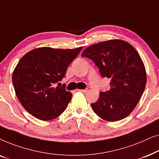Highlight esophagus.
<instances>
[{
	"label": "esophagus",
	"mask_w": 159,
	"mask_h": 159,
	"mask_svg": "<svg viewBox=\"0 0 159 159\" xmlns=\"http://www.w3.org/2000/svg\"><path fill=\"white\" fill-rule=\"evenodd\" d=\"M80 91V92H82V93H87L88 91V89H84V90H78Z\"/></svg>",
	"instance_id": "obj_1"
}]
</instances>
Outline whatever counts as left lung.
I'll use <instances>...</instances> for the list:
<instances>
[{"instance_id":"8db88e82","label":"left lung","mask_w":159,"mask_h":159,"mask_svg":"<svg viewBox=\"0 0 159 159\" xmlns=\"http://www.w3.org/2000/svg\"><path fill=\"white\" fill-rule=\"evenodd\" d=\"M99 69L103 77L111 80V89L100 93L91 104L99 117L116 121L130 114L138 103L146 84L145 68L138 51L121 40L104 41L88 47L82 53Z\"/></svg>"}]
</instances>
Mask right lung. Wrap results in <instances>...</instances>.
<instances>
[{
  "mask_svg": "<svg viewBox=\"0 0 159 159\" xmlns=\"http://www.w3.org/2000/svg\"><path fill=\"white\" fill-rule=\"evenodd\" d=\"M82 49L38 48L19 60L12 82L19 102L28 113L40 120L48 121L64 111L72 94L66 90L65 85L55 84L61 81L69 65Z\"/></svg>",
  "mask_w": 159,
  "mask_h": 159,
  "instance_id": "add662e5",
  "label": "right lung"
}]
</instances>
